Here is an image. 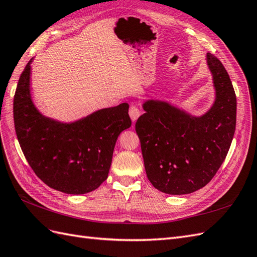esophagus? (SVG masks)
I'll return each instance as SVG.
<instances>
[{"instance_id": "obj_1", "label": "esophagus", "mask_w": 257, "mask_h": 257, "mask_svg": "<svg viewBox=\"0 0 257 257\" xmlns=\"http://www.w3.org/2000/svg\"><path fill=\"white\" fill-rule=\"evenodd\" d=\"M140 114H141L140 113V109L138 108L137 106H131L129 108V116H130L131 120H133V121H136L138 118H139Z\"/></svg>"}]
</instances>
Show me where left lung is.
<instances>
[{"label":"left lung","mask_w":257,"mask_h":257,"mask_svg":"<svg viewBox=\"0 0 257 257\" xmlns=\"http://www.w3.org/2000/svg\"><path fill=\"white\" fill-rule=\"evenodd\" d=\"M216 97L195 117L167 102L149 100L136 122L148 179L160 191L180 195L205 187L225 161L233 139L236 97L227 70L206 55Z\"/></svg>","instance_id":"8db88e82"}]
</instances>
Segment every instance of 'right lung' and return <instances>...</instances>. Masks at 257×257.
<instances>
[{
    "label": "right lung",
    "mask_w": 257,
    "mask_h": 257,
    "mask_svg": "<svg viewBox=\"0 0 257 257\" xmlns=\"http://www.w3.org/2000/svg\"><path fill=\"white\" fill-rule=\"evenodd\" d=\"M14 96V123L26 160L45 185L67 194H84L107 179L114 148L131 126L129 105L96 110L74 122H61L37 109L30 94V64Z\"/></svg>",
    "instance_id": "add662e5"
}]
</instances>
